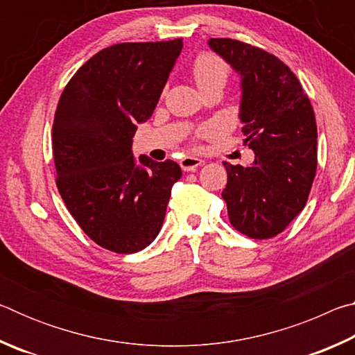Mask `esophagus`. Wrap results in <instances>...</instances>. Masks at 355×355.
<instances>
[{"label": "esophagus", "instance_id": "esophagus-1", "mask_svg": "<svg viewBox=\"0 0 355 355\" xmlns=\"http://www.w3.org/2000/svg\"><path fill=\"white\" fill-rule=\"evenodd\" d=\"M202 164H203V161L199 158H194V156H184V158L180 161V166H182V169L186 172L196 171L197 167Z\"/></svg>", "mask_w": 355, "mask_h": 355}]
</instances>
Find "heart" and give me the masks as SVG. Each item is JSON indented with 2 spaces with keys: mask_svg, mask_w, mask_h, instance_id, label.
Listing matches in <instances>:
<instances>
[{
  "mask_svg": "<svg viewBox=\"0 0 355 355\" xmlns=\"http://www.w3.org/2000/svg\"><path fill=\"white\" fill-rule=\"evenodd\" d=\"M191 75L194 78L197 87L200 89V92L211 91V89H224V86L228 81V76H230V67L224 61V59L219 58L218 55H213V53H202V55L194 59V62L191 65ZM209 128H202L197 131L196 137L202 135H207Z\"/></svg>",
  "mask_w": 355,
  "mask_h": 355,
  "instance_id": "heart-1",
  "label": "heart"
}]
</instances>
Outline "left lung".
<instances>
[{
	"label": "left lung",
	"instance_id": "1",
	"mask_svg": "<svg viewBox=\"0 0 355 355\" xmlns=\"http://www.w3.org/2000/svg\"><path fill=\"white\" fill-rule=\"evenodd\" d=\"M208 44L243 76L239 117L255 152L249 167L224 161L228 219L245 236L272 238L309 200L318 166L313 106L296 75L271 53L235 39Z\"/></svg>",
	"mask_w": 355,
	"mask_h": 355
}]
</instances>
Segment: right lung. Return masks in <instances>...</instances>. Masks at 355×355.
Segmentation results:
<instances>
[{
	"label": "right lung",
	"mask_w": 355,
	"mask_h": 355,
	"mask_svg": "<svg viewBox=\"0 0 355 355\" xmlns=\"http://www.w3.org/2000/svg\"><path fill=\"white\" fill-rule=\"evenodd\" d=\"M183 39L123 42L94 55L64 87L53 120L56 186L81 230L103 249L135 254L158 236L182 169L142 155L131 137L153 114Z\"/></svg>",
	"instance_id": "1"
}]
</instances>
